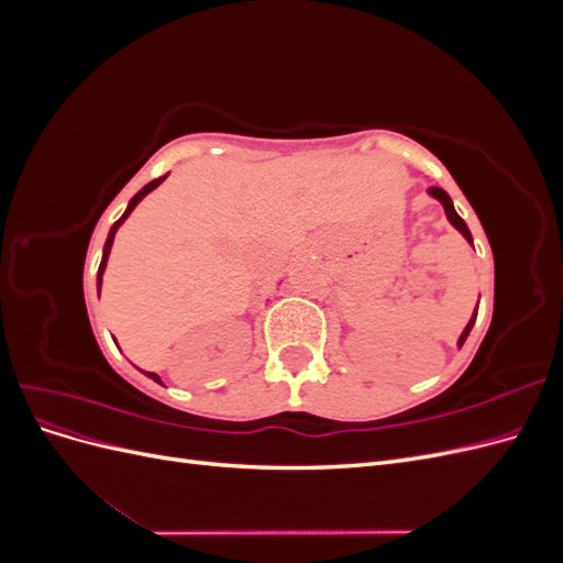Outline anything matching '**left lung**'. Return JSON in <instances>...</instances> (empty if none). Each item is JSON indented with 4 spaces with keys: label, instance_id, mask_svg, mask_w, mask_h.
Wrapping results in <instances>:
<instances>
[{
    "label": "left lung",
    "instance_id": "1",
    "mask_svg": "<svg viewBox=\"0 0 563 563\" xmlns=\"http://www.w3.org/2000/svg\"><path fill=\"white\" fill-rule=\"evenodd\" d=\"M428 195L430 197H434L437 201H441V207H444V211H446V218H449V223L465 236V240L474 246V242H472V234H470V228L465 225V220L457 216V211L453 209V201H451V197L441 190V187H430L428 190ZM476 310H479V305H476ZM476 310L472 312V317H470V321H467V327H465V331L460 333V338H457V347H463V343L467 340V335H470V331H472V327H474V321H476Z\"/></svg>",
    "mask_w": 563,
    "mask_h": 563
}]
</instances>
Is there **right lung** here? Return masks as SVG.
Masks as SVG:
<instances>
[{"mask_svg": "<svg viewBox=\"0 0 563 563\" xmlns=\"http://www.w3.org/2000/svg\"><path fill=\"white\" fill-rule=\"evenodd\" d=\"M168 176V174H166ZM166 176H162V178H157V180H152V183H147L145 187H143V190L141 192H135L133 195V199L129 201V207H126V211L122 213V218H119L117 220V223L110 228V232H108V240H106V246H103V258H100V267H98V277H96V286H98V296H100V286H103V275H106V267H108V255H110V251H112V242H114V234H117V230L119 228H122V223H124V220L129 218V213L135 209V207H139V203H141V199L145 197V195H150L152 190H155V187L157 185H162L164 180H166ZM145 376L147 378H152V380H155V383H159L162 385V378L157 376V373H145Z\"/></svg>", "mask_w": 563, "mask_h": 563, "instance_id": "add662e5", "label": "right lung"}]
</instances>
